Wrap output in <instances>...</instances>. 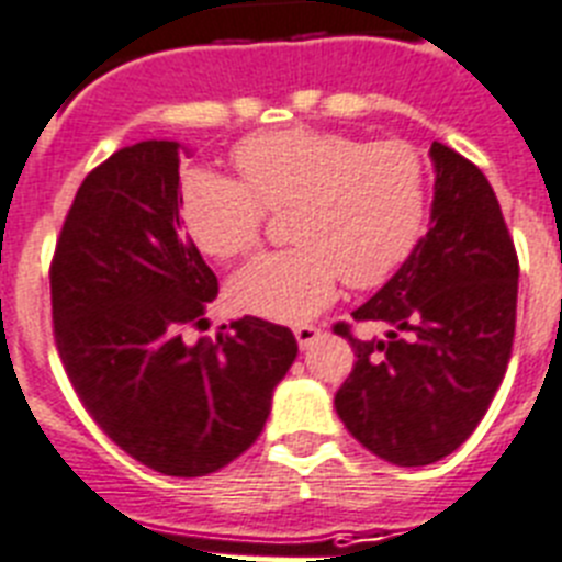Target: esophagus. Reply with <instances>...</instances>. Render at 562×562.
Listing matches in <instances>:
<instances>
[{
	"label": "esophagus",
	"instance_id": "1",
	"mask_svg": "<svg viewBox=\"0 0 562 562\" xmlns=\"http://www.w3.org/2000/svg\"><path fill=\"white\" fill-rule=\"evenodd\" d=\"M318 336H322V330H318L315 324H299V327H295V338H299L301 350H307L310 345H315V338Z\"/></svg>",
	"mask_w": 562,
	"mask_h": 562
}]
</instances>
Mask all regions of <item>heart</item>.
<instances>
[{
	"mask_svg": "<svg viewBox=\"0 0 562 562\" xmlns=\"http://www.w3.org/2000/svg\"><path fill=\"white\" fill-rule=\"evenodd\" d=\"M240 180L212 169L180 178V224L201 252L240 261L258 249L267 212H290V249L261 255L232 281V301L276 322H304L338 281L384 284L419 244L430 175L405 140L364 143L322 128L252 134L232 148Z\"/></svg>",
	"mask_w": 562,
	"mask_h": 562,
	"instance_id": "obj_1",
	"label": "heart"
}]
</instances>
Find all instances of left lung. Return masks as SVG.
I'll return each instance as SVG.
<instances>
[{"label": "left lung", "instance_id": "1", "mask_svg": "<svg viewBox=\"0 0 562 562\" xmlns=\"http://www.w3.org/2000/svg\"><path fill=\"white\" fill-rule=\"evenodd\" d=\"M437 166L428 235L396 276L353 313L382 324L361 341L336 393L345 428L393 465H430L465 442L488 411L512 359L520 261L488 178L434 143Z\"/></svg>", "mask_w": 562, "mask_h": 562}]
</instances>
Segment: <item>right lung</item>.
<instances>
[{
	"mask_svg": "<svg viewBox=\"0 0 562 562\" xmlns=\"http://www.w3.org/2000/svg\"><path fill=\"white\" fill-rule=\"evenodd\" d=\"M175 140H143L88 171L50 258L54 341L105 437L166 476H203L261 437L295 361L290 327L244 315L187 345L217 295L180 232Z\"/></svg>",
	"mask_w": 562,
	"mask_h": 562,
	"instance_id": "right-lung-1",
	"label": "right lung"
}]
</instances>
